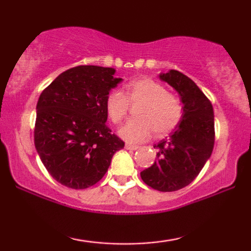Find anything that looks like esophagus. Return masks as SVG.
<instances>
[{
	"instance_id": "34e87169",
	"label": "esophagus",
	"mask_w": 251,
	"mask_h": 251,
	"mask_svg": "<svg viewBox=\"0 0 251 251\" xmlns=\"http://www.w3.org/2000/svg\"><path fill=\"white\" fill-rule=\"evenodd\" d=\"M126 150H130V151H135V150L138 149V145H133V144L126 143Z\"/></svg>"
}]
</instances>
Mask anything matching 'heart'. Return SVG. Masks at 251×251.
Instances as JSON below:
<instances>
[{
  "label": "heart",
  "instance_id": "b5f03b06",
  "mask_svg": "<svg viewBox=\"0 0 251 251\" xmlns=\"http://www.w3.org/2000/svg\"><path fill=\"white\" fill-rule=\"evenodd\" d=\"M129 102L138 105L137 119L129 121L120 130L122 138L131 143L149 139L154 131L164 136L176 129L183 118V104L173 92L167 91L162 83L153 78L143 77L129 82L125 94L112 90L105 100L106 113L114 125H120L129 113Z\"/></svg>",
  "mask_w": 251,
  "mask_h": 251
}]
</instances>
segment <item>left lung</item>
Instances as JSON below:
<instances>
[{"instance_id": "1", "label": "left lung", "mask_w": 251, "mask_h": 251, "mask_svg": "<svg viewBox=\"0 0 251 251\" xmlns=\"http://www.w3.org/2000/svg\"><path fill=\"white\" fill-rule=\"evenodd\" d=\"M176 89L184 104L179 125L154 145L157 160L140 173L144 183L160 192H174L193 181L210 157L215 144L214 109L197 84L180 72L160 75Z\"/></svg>"}]
</instances>
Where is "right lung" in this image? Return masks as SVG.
I'll return each mask as SVG.
<instances>
[{
  "label": "right lung",
  "instance_id": "right-lung-1",
  "mask_svg": "<svg viewBox=\"0 0 251 251\" xmlns=\"http://www.w3.org/2000/svg\"><path fill=\"white\" fill-rule=\"evenodd\" d=\"M114 68L81 65L65 71L41 94L34 143L53 179L83 190L97 184L125 147L106 125L105 100L121 78Z\"/></svg>",
  "mask_w": 251,
  "mask_h": 251
}]
</instances>
